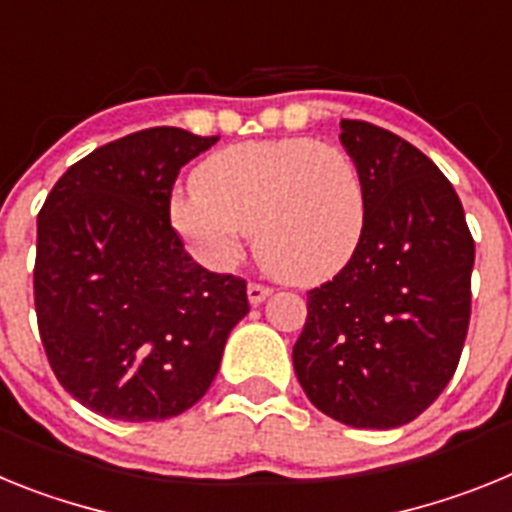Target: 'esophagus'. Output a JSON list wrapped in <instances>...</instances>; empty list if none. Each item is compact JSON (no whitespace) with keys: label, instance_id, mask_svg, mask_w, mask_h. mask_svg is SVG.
<instances>
[{"label":"esophagus","instance_id":"esophagus-1","mask_svg":"<svg viewBox=\"0 0 512 512\" xmlns=\"http://www.w3.org/2000/svg\"><path fill=\"white\" fill-rule=\"evenodd\" d=\"M269 295H271L269 284H261V282L248 284V300H251V305H259V302H264Z\"/></svg>","mask_w":512,"mask_h":512}]
</instances>
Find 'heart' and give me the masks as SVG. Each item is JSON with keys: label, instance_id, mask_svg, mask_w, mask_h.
I'll return each instance as SVG.
<instances>
[{"label": "heart", "instance_id": "obj_1", "mask_svg": "<svg viewBox=\"0 0 512 512\" xmlns=\"http://www.w3.org/2000/svg\"><path fill=\"white\" fill-rule=\"evenodd\" d=\"M194 184L174 194L171 223L210 266L230 264L253 233L264 269L287 282L315 284L346 266L364 233L359 166L318 140L223 148L197 169Z\"/></svg>", "mask_w": 512, "mask_h": 512}]
</instances>
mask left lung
Here are the masks:
<instances>
[{
    "label": "left lung",
    "instance_id": "left-lung-1",
    "mask_svg": "<svg viewBox=\"0 0 512 512\" xmlns=\"http://www.w3.org/2000/svg\"><path fill=\"white\" fill-rule=\"evenodd\" d=\"M341 130L364 179V233L336 277L307 292L292 361L315 408L387 431L433 405L459 366L474 238L423 151L372 122L341 120Z\"/></svg>",
    "mask_w": 512,
    "mask_h": 512
}]
</instances>
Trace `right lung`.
<instances>
[{"mask_svg":"<svg viewBox=\"0 0 512 512\" xmlns=\"http://www.w3.org/2000/svg\"><path fill=\"white\" fill-rule=\"evenodd\" d=\"M217 135L148 128L97 148L38 215L35 315L71 397L112 420H164L210 390L246 279L202 269L171 228V189Z\"/></svg>","mask_w":512,"mask_h":512,"instance_id":"obj_1","label":"right lung"}]
</instances>
